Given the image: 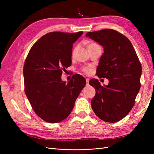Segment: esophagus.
Returning a JSON list of instances; mask_svg holds the SVG:
<instances>
[{
	"instance_id": "obj_1",
	"label": "esophagus",
	"mask_w": 154,
	"mask_h": 154,
	"mask_svg": "<svg viewBox=\"0 0 154 154\" xmlns=\"http://www.w3.org/2000/svg\"><path fill=\"white\" fill-rule=\"evenodd\" d=\"M88 82H89V79L86 78V82H87V85H88Z\"/></svg>"
}]
</instances>
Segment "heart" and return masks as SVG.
Instances as JSON below:
<instances>
[{
    "label": "heart",
    "mask_w": 154,
    "mask_h": 154,
    "mask_svg": "<svg viewBox=\"0 0 154 154\" xmlns=\"http://www.w3.org/2000/svg\"><path fill=\"white\" fill-rule=\"evenodd\" d=\"M96 45H97V44H95V43H93V42L89 43V44H88V45H87L88 49L90 48L91 47H92V46ZM75 51H76V48L73 49V51H72V54H73L74 52H75ZM82 71H83V72H84V73L87 74H91V73L92 72V69L91 67H84L82 68Z\"/></svg>",
    "instance_id": "obj_1"
}]
</instances>
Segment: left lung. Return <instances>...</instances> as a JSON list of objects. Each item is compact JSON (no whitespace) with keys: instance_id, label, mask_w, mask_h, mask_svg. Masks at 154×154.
Returning <instances> with one entry per match:
<instances>
[{"instance_id":"obj_1","label":"left lung","mask_w":154,"mask_h":154,"mask_svg":"<svg viewBox=\"0 0 154 154\" xmlns=\"http://www.w3.org/2000/svg\"><path fill=\"white\" fill-rule=\"evenodd\" d=\"M86 36L103 47L96 74L109 81L105 87L96 79L89 81L96 88L91 106L99 118L116 123L125 118L134 105L141 87V63L131 42L117 31L105 29L88 32Z\"/></svg>"}]
</instances>
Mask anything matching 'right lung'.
Listing matches in <instances>:
<instances>
[{
  "instance_id": "right-lung-1",
  "label": "right lung",
  "mask_w": 154,
  "mask_h": 154,
  "mask_svg": "<svg viewBox=\"0 0 154 154\" xmlns=\"http://www.w3.org/2000/svg\"><path fill=\"white\" fill-rule=\"evenodd\" d=\"M83 31L51 32L32 46L24 65V91L36 114L50 123L62 122L71 114L85 79L74 74L67 83L61 75L71 66L72 44Z\"/></svg>"
}]
</instances>
